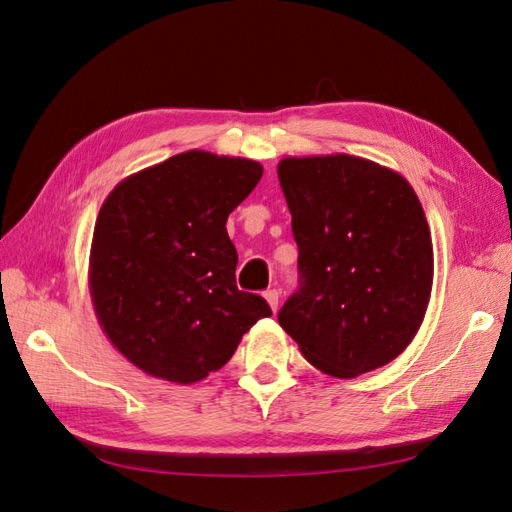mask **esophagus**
Listing matches in <instances>:
<instances>
[{"label": "esophagus", "instance_id": "esophagus-1", "mask_svg": "<svg viewBox=\"0 0 512 512\" xmlns=\"http://www.w3.org/2000/svg\"><path fill=\"white\" fill-rule=\"evenodd\" d=\"M265 299L269 303V307L273 309V312H277V305H280V292L277 290H267L265 292Z\"/></svg>", "mask_w": 512, "mask_h": 512}]
</instances>
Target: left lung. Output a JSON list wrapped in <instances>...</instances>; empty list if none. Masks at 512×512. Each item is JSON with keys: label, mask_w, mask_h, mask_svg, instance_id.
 <instances>
[{"label": "left lung", "mask_w": 512, "mask_h": 512, "mask_svg": "<svg viewBox=\"0 0 512 512\" xmlns=\"http://www.w3.org/2000/svg\"><path fill=\"white\" fill-rule=\"evenodd\" d=\"M277 177L301 271L277 316L282 329L333 378L391 363L421 329L433 284L431 232L412 185L348 153L284 158Z\"/></svg>", "instance_id": "left-lung-1"}]
</instances>
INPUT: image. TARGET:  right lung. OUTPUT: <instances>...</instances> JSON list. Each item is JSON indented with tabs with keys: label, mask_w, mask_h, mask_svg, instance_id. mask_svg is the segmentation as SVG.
Returning <instances> with one entry per match:
<instances>
[{
	"label": "right lung",
	"mask_w": 512,
	"mask_h": 512,
	"mask_svg": "<svg viewBox=\"0 0 512 512\" xmlns=\"http://www.w3.org/2000/svg\"><path fill=\"white\" fill-rule=\"evenodd\" d=\"M262 177L247 158L190 149L119 181L98 213L89 294L104 335L147 376L194 384L271 316L237 288L226 220Z\"/></svg>",
	"instance_id": "obj_1"
}]
</instances>
